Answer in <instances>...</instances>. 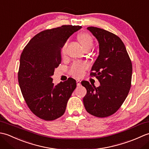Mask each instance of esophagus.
<instances>
[{
  "label": "esophagus",
  "mask_w": 149,
  "mask_h": 149,
  "mask_svg": "<svg viewBox=\"0 0 149 149\" xmlns=\"http://www.w3.org/2000/svg\"><path fill=\"white\" fill-rule=\"evenodd\" d=\"M76 83H77V86H81V81H80L79 79H77V80H76Z\"/></svg>",
  "instance_id": "obj_1"
}]
</instances>
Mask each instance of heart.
<instances>
[{
    "label": "heart",
    "mask_w": 149,
    "mask_h": 149,
    "mask_svg": "<svg viewBox=\"0 0 149 149\" xmlns=\"http://www.w3.org/2000/svg\"><path fill=\"white\" fill-rule=\"evenodd\" d=\"M79 42L81 43L83 49L89 50L92 48L93 45V40L89 34L87 33H82L77 36ZM67 43L63 44L61 49V54L63 57L65 56L66 54ZM88 66L85 62H76L73 64L70 68V74L75 77H81L84 74V72L88 68Z\"/></svg>",
    "instance_id": "heart-1"
}]
</instances>
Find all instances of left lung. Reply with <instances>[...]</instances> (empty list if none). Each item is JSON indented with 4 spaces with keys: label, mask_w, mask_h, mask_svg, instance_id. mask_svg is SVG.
I'll list each match as a JSON object with an SVG mask.
<instances>
[{
    "label": "left lung",
    "mask_w": 149,
    "mask_h": 149,
    "mask_svg": "<svg viewBox=\"0 0 149 149\" xmlns=\"http://www.w3.org/2000/svg\"><path fill=\"white\" fill-rule=\"evenodd\" d=\"M99 43V55L91 68V76L100 85L95 87L83 81L87 93L83 98L85 109L91 115L103 118L116 112L130 90L132 66L123 42L118 36L100 28H87Z\"/></svg>",
    "instance_id": "obj_1"
}]
</instances>
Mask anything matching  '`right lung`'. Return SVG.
<instances>
[{
	"label": "right lung",
	"mask_w": 149,
	"mask_h": 149,
	"mask_svg": "<svg viewBox=\"0 0 149 149\" xmlns=\"http://www.w3.org/2000/svg\"><path fill=\"white\" fill-rule=\"evenodd\" d=\"M82 27L65 25L37 34L22 52L18 73L19 86L27 106L41 119L50 121L65 113L76 81L54 85L51 76L61 62V49Z\"/></svg>",
	"instance_id": "1"
}]
</instances>
